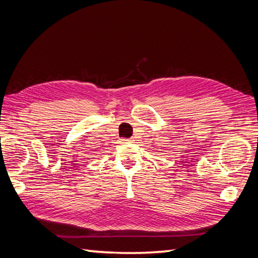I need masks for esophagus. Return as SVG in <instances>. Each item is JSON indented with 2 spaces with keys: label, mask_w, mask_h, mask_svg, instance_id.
I'll return each instance as SVG.
<instances>
[{
  "label": "esophagus",
  "mask_w": 258,
  "mask_h": 258,
  "mask_svg": "<svg viewBox=\"0 0 258 258\" xmlns=\"http://www.w3.org/2000/svg\"><path fill=\"white\" fill-rule=\"evenodd\" d=\"M121 141H122V142H134L135 139H122Z\"/></svg>",
  "instance_id": "obj_1"
}]
</instances>
